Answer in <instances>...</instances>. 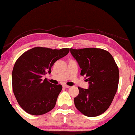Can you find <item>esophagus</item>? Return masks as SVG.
Masks as SVG:
<instances>
[{
    "mask_svg": "<svg viewBox=\"0 0 135 135\" xmlns=\"http://www.w3.org/2000/svg\"><path fill=\"white\" fill-rule=\"evenodd\" d=\"M63 87L65 88H70V86H68V85H63Z\"/></svg>",
    "mask_w": 135,
    "mask_h": 135,
    "instance_id": "1",
    "label": "esophagus"
}]
</instances>
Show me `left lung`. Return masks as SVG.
I'll use <instances>...</instances> for the list:
<instances>
[{
	"label": "left lung",
	"mask_w": 135,
	"mask_h": 135,
	"mask_svg": "<svg viewBox=\"0 0 135 135\" xmlns=\"http://www.w3.org/2000/svg\"><path fill=\"white\" fill-rule=\"evenodd\" d=\"M70 53L81 69L80 75L89 84L87 89L78 87L74 105L88 117L99 116L108 109L117 91L118 66L111 54L100 48H70Z\"/></svg>",
	"instance_id": "8db88e82"
}]
</instances>
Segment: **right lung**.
<instances>
[{
    "label": "right lung",
    "mask_w": 135,
    "mask_h": 135,
    "mask_svg": "<svg viewBox=\"0 0 135 135\" xmlns=\"http://www.w3.org/2000/svg\"><path fill=\"white\" fill-rule=\"evenodd\" d=\"M69 51L67 48L35 47L18 58L12 73V84L17 101L24 111L32 115H41L55 107L62 85L50 83L42 78L51 73L55 62Z\"/></svg>",
    "instance_id": "obj_1"
}]
</instances>
